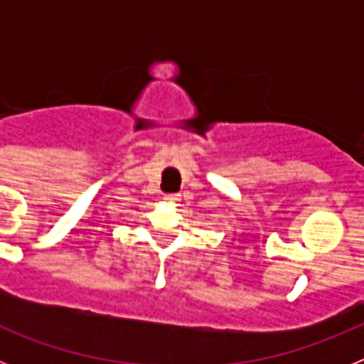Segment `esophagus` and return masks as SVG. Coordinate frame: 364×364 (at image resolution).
I'll return each instance as SVG.
<instances>
[{
  "instance_id": "1",
  "label": "esophagus",
  "mask_w": 364,
  "mask_h": 364,
  "mask_svg": "<svg viewBox=\"0 0 364 364\" xmlns=\"http://www.w3.org/2000/svg\"><path fill=\"white\" fill-rule=\"evenodd\" d=\"M164 200L169 202V204H176V202H180V195L178 193H167L166 197H164Z\"/></svg>"
}]
</instances>
